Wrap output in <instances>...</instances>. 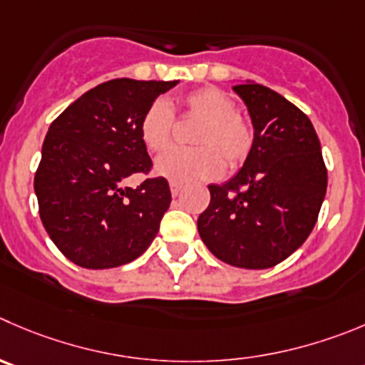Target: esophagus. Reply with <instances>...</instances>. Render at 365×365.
Listing matches in <instances>:
<instances>
[{
  "instance_id": "34e87169",
  "label": "esophagus",
  "mask_w": 365,
  "mask_h": 365,
  "mask_svg": "<svg viewBox=\"0 0 365 365\" xmlns=\"http://www.w3.org/2000/svg\"><path fill=\"white\" fill-rule=\"evenodd\" d=\"M170 192H172L173 197H177L180 192H182V185H180V182H175V180H172V182H170Z\"/></svg>"
}]
</instances>
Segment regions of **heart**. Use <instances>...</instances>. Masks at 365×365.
<instances>
[{
	"instance_id": "heart-1",
	"label": "heart",
	"mask_w": 365,
	"mask_h": 365,
	"mask_svg": "<svg viewBox=\"0 0 365 365\" xmlns=\"http://www.w3.org/2000/svg\"><path fill=\"white\" fill-rule=\"evenodd\" d=\"M192 116L202 120L197 127L195 148H170L155 161V172L175 182L217 179L225 168L242 165L252 148V130L237 113V103L215 88L199 89L182 100ZM173 113L163 98L145 109L140 121V138L150 152L168 147Z\"/></svg>"
}]
</instances>
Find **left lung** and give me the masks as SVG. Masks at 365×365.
<instances>
[{
	"label": "left lung",
	"instance_id": "obj_1",
	"mask_svg": "<svg viewBox=\"0 0 365 365\" xmlns=\"http://www.w3.org/2000/svg\"><path fill=\"white\" fill-rule=\"evenodd\" d=\"M247 107L255 136L242 168L211 200L197 229L220 262L270 269L304 244L328 186L312 121L279 93L245 81L232 88Z\"/></svg>",
	"mask_w": 365,
	"mask_h": 365
}]
</instances>
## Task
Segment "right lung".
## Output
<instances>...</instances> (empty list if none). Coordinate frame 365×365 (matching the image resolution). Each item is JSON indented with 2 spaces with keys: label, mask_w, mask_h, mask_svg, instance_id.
<instances>
[{
  "label": "right lung",
  "mask_w": 365,
  "mask_h": 365,
  "mask_svg": "<svg viewBox=\"0 0 365 365\" xmlns=\"http://www.w3.org/2000/svg\"><path fill=\"white\" fill-rule=\"evenodd\" d=\"M177 84L114 78L84 93L50 125L34 190L44 229L69 262L113 269L140 258L155 238L172 202L168 182H123L150 168L141 116Z\"/></svg>",
  "instance_id": "add662e5"
}]
</instances>
